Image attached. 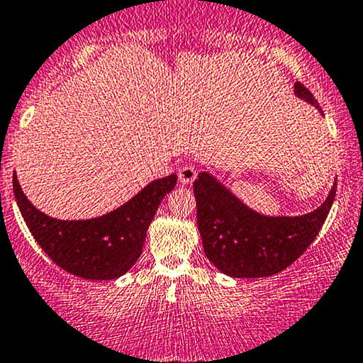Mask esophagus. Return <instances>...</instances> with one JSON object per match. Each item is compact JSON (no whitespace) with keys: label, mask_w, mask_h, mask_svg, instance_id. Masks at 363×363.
I'll return each instance as SVG.
<instances>
[{"label":"esophagus","mask_w":363,"mask_h":363,"mask_svg":"<svg viewBox=\"0 0 363 363\" xmlns=\"http://www.w3.org/2000/svg\"><path fill=\"white\" fill-rule=\"evenodd\" d=\"M197 177V169L192 164H184L179 169V179H181L182 184H192L194 179Z\"/></svg>","instance_id":"obj_1"}]
</instances>
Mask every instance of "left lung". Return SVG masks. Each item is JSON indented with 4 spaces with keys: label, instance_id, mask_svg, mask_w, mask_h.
<instances>
[{
    "label": "left lung",
    "instance_id": "1",
    "mask_svg": "<svg viewBox=\"0 0 363 363\" xmlns=\"http://www.w3.org/2000/svg\"><path fill=\"white\" fill-rule=\"evenodd\" d=\"M295 94L318 110L311 91L296 82ZM337 182L325 203L308 214L263 216L233 196L206 171L194 181L197 226L204 253L219 272L233 278H264L283 272L305 253L332 208Z\"/></svg>",
    "mask_w": 363,
    "mask_h": 363
}]
</instances>
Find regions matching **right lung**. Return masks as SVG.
Masks as SVG:
<instances>
[{"mask_svg":"<svg viewBox=\"0 0 363 363\" xmlns=\"http://www.w3.org/2000/svg\"><path fill=\"white\" fill-rule=\"evenodd\" d=\"M177 176L157 179L112 213L84 221L50 218L23 194L16 174L13 191L30 233L50 259L84 279H116L139 259L149 224L160 201L176 186Z\"/></svg>","mask_w":363,"mask_h":363,"instance_id":"obj_1","label":"right lung"}]
</instances>
